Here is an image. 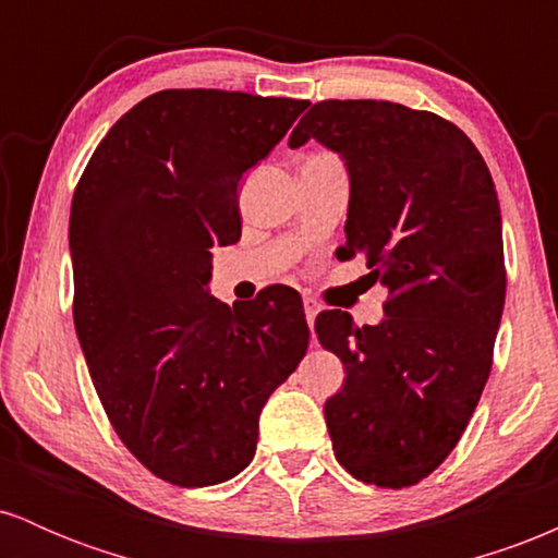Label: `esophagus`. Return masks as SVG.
<instances>
[{"mask_svg":"<svg viewBox=\"0 0 558 558\" xmlns=\"http://www.w3.org/2000/svg\"><path fill=\"white\" fill-rule=\"evenodd\" d=\"M317 312H319L317 301L310 299V296H304V315H306V323H310V328H312V325H315Z\"/></svg>","mask_w":558,"mask_h":558,"instance_id":"34e87169","label":"esophagus"}]
</instances>
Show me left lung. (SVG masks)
Wrapping results in <instances>:
<instances>
[{
    "label": "left lung",
    "mask_w": 558,
    "mask_h": 558,
    "mask_svg": "<svg viewBox=\"0 0 558 558\" xmlns=\"http://www.w3.org/2000/svg\"><path fill=\"white\" fill-rule=\"evenodd\" d=\"M317 138L343 157L345 246L388 288L380 325L317 315L345 383L325 401L336 459L380 488L417 485L462 438L488 383L506 270L490 170L464 131L393 101H317L288 146Z\"/></svg>",
    "instance_id": "left-lung-1"
}]
</instances>
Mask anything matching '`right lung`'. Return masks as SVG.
<instances>
[{"label": "right lung", "mask_w": 558, "mask_h": 558, "mask_svg": "<svg viewBox=\"0 0 558 558\" xmlns=\"http://www.w3.org/2000/svg\"><path fill=\"white\" fill-rule=\"evenodd\" d=\"M310 101L168 88L88 159L70 207L73 319L114 433L181 488L235 477L259 412L310 345L293 288L252 304L207 293L215 246L241 239L239 181Z\"/></svg>", "instance_id": "obj_1"}]
</instances>
